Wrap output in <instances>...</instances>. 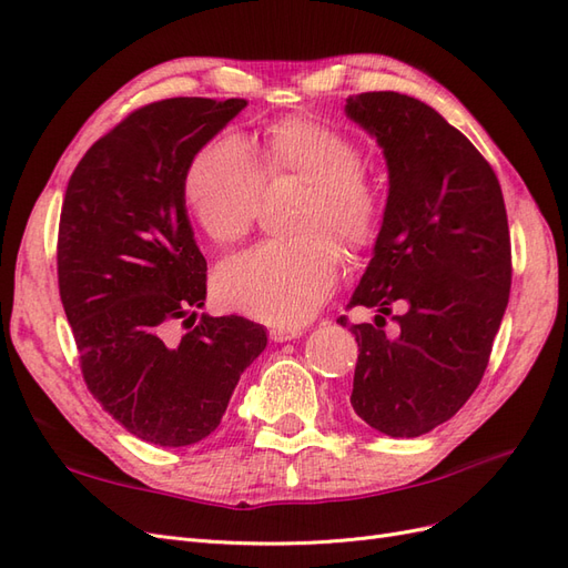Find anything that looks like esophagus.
Returning <instances> with one entry per match:
<instances>
[{"mask_svg": "<svg viewBox=\"0 0 568 568\" xmlns=\"http://www.w3.org/2000/svg\"><path fill=\"white\" fill-rule=\"evenodd\" d=\"M303 332L301 329H291V326H274V329H270V338L277 341V343H284V341H294L298 338Z\"/></svg>", "mask_w": 568, "mask_h": 568, "instance_id": "1", "label": "esophagus"}]
</instances>
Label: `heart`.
<instances>
[{"instance_id":"obj_1","label":"heart","mask_w":568,"mask_h":568,"mask_svg":"<svg viewBox=\"0 0 568 568\" xmlns=\"http://www.w3.org/2000/svg\"><path fill=\"white\" fill-rule=\"evenodd\" d=\"M286 178L307 184L291 222L298 234L230 257L217 270L215 291L230 311L296 326L320 311L338 282L341 257L328 237L357 251L379 225V186L351 136L311 118H284L253 146L220 134L189 163L182 196L201 232L225 246L248 234L265 182Z\"/></svg>"}]
</instances>
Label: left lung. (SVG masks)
<instances>
[{
    "mask_svg": "<svg viewBox=\"0 0 568 568\" xmlns=\"http://www.w3.org/2000/svg\"><path fill=\"white\" fill-rule=\"evenodd\" d=\"M346 111L384 146L390 182L374 257L348 303L379 311L376 326L348 327L359 351L351 405L376 432L415 438L484 379L511 284L505 199L490 163L424 101L363 92ZM393 302L406 313L386 337Z\"/></svg>",
    "mask_w": 568,
    "mask_h": 568,
    "instance_id": "left-lung-1",
    "label": "left lung"
}]
</instances>
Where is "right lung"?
I'll return each mask as SVG.
<instances>
[{"label":"right lung","instance_id":"obj_1","mask_svg":"<svg viewBox=\"0 0 568 568\" xmlns=\"http://www.w3.org/2000/svg\"><path fill=\"white\" fill-rule=\"evenodd\" d=\"M244 106L175 97L134 109L88 149L63 196L59 294L82 379L115 422L163 448L215 432L267 343L246 317L196 320L209 265L182 196L196 151Z\"/></svg>","mask_w":568,"mask_h":568}]
</instances>
